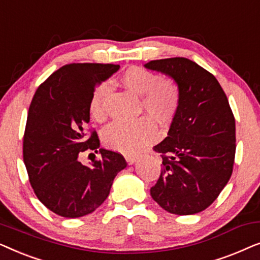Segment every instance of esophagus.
Segmentation results:
<instances>
[{
    "mask_svg": "<svg viewBox=\"0 0 260 260\" xmlns=\"http://www.w3.org/2000/svg\"><path fill=\"white\" fill-rule=\"evenodd\" d=\"M125 159H126V162L129 163V165H133L134 162H136L137 156H134V155H126V156H125Z\"/></svg>",
    "mask_w": 260,
    "mask_h": 260,
    "instance_id": "1",
    "label": "esophagus"
}]
</instances>
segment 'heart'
Here are the masks:
<instances>
[{
  "label": "heart",
  "instance_id": "obj_1",
  "mask_svg": "<svg viewBox=\"0 0 260 260\" xmlns=\"http://www.w3.org/2000/svg\"><path fill=\"white\" fill-rule=\"evenodd\" d=\"M118 85L124 90L140 97V112L147 113L134 122H113L103 131L106 147L123 154H135L155 136L156 125L173 122L179 113L182 92L173 78H162L158 73L140 66H131L118 77ZM106 86L98 85L92 92L88 110L95 120L105 119L104 98ZM153 119L151 120V118Z\"/></svg>",
  "mask_w": 260,
  "mask_h": 260
}]
</instances>
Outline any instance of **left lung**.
I'll use <instances>...</instances> for the list:
<instances>
[{
  "label": "left lung",
  "mask_w": 260,
  "mask_h": 260,
  "mask_svg": "<svg viewBox=\"0 0 260 260\" xmlns=\"http://www.w3.org/2000/svg\"><path fill=\"white\" fill-rule=\"evenodd\" d=\"M145 67L169 74L182 92L168 136L152 148L162 169L151 198L173 214L205 211L233 172L236 119L229 99L211 72L187 58L152 60Z\"/></svg>",
  "instance_id": "obj_1"
}]
</instances>
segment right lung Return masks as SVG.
Masks as SVG:
<instances>
[{"instance_id": "1", "label": "right lung", "mask_w": 260, "mask_h": 260, "mask_svg": "<svg viewBox=\"0 0 260 260\" xmlns=\"http://www.w3.org/2000/svg\"><path fill=\"white\" fill-rule=\"evenodd\" d=\"M113 63H69L38 87L23 135V162L39 200L63 218H79L109 197L113 179L126 167L119 152L100 149L101 160L83 166L80 152L99 148L88 103L95 86L117 72Z\"/></svg>"}]
</instances>
